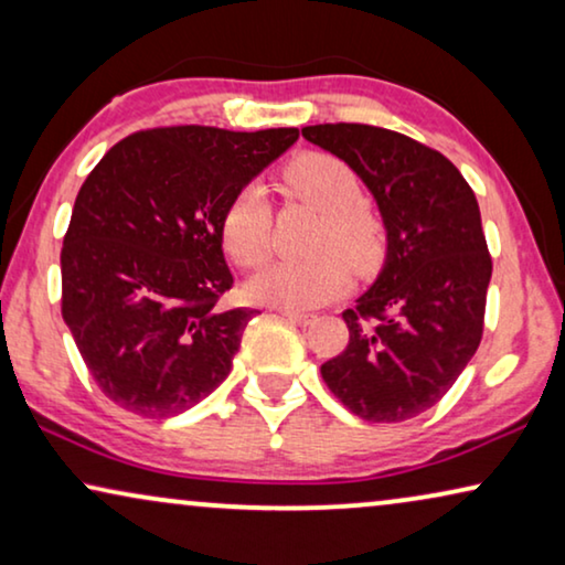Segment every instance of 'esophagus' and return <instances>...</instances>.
Wrapping results in <instances>:
<instances>
[{
	"label": "esophagus",
	"instance_id": "34e87169",
	"mask_svg": "<svg viewBox=\"0 0 565 565\" xmlns=\"http://www.w3.org/2000/svg\"><path fill=\"white\" fill-rule=\"evenodd\" d=\"M277 311H280V313L285 316V319L300 323V327H306V323H311V321L316 319L313 313H308V311H292V308H277Z\"/></svg>",
	"mask_w": 565,
	"mask_h": 565
}]
</instances>
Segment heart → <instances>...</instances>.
<instances>
[{
	"mask_svg": "<svg viewBox=\"0 0 565 565\" xmlns=\"http://www.w3.org/2000/svg\"><path fill=\"white\" fill-rule=\"evenodd\" d=\"M290 195L323 215L313 238L319 257L273 262L252 277L246 290L259 303L277 308H316L331 303L350 288V269L373 267L381 254V223L365 205L358 172L331 153L311 151L285 169ZM221 238L238 267H257L273 252V207L259 184H246L228 200L221 218Z\"/></svg>",
	"mask_w": 565,
	"mask_h": 565,
	"instance_id": "heart-1",
	"label": "heart"
}]
</instances>
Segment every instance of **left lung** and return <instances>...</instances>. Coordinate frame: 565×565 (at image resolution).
<instances>
[{
  "instance_id": "obj_1",
  "label": "left lung",
  "mask_w": 565,
  "mask_h": 565,
  "mask_svg": "<svg viewBox=\"0 0 565 565\" xmlns=\"http://www.w3.org/2000/svg\"><path fill=\"white\" fill-rule=\"evenodd\" d=\"M303 138L358 172L388 236L381 275L342 313L350 344L321 377L360 419H414L481 344L491 257L478 200L450 159L396 130L323 122Z\"/></svg>"
}]
</instances>
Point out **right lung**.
<instances>
[{
	"instance_id": "right-lung-1",
	"label": "right lung",
	"mask_w": 565,
	"mask_h": 565,
	"mask_svg": "<svg viewBox=\"0 0 565 565\" xmlns=\"http://www.w3.org/2000/svg\"><path fill=\"white\" fill-rule=\"evenodd\" d=\"M298 141V128L138 130L99 159L61 249V316L113 404L188 412L231 373L257 311H221L228 200Z\"/></svg>"
}]
</instances>
